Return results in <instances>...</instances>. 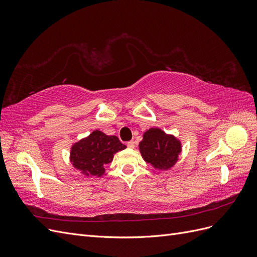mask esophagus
<instances>
[{"label": "esophagus", "mask_w": 257, "mask_h": 257, "mask_svg": "<svg viewBox=\"0 0 257 257\" xmlns=\"http://www.w3.org/2000/svg\"><path fill=\"white\" fill-rule=\"evenodd\" d=\"M127 147L128 148H131V149H133V148H135V143L133 142V141H131V142H127Z\"/></svg>", "instance_id": "34e87169"}]
</instances>
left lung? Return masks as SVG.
<instances>
[{
	"label": "left lung",
	"mask_w": 257,
	"mask_h": 257,
	"mask_svg": "<svg viewBox=\"0 0 257 257\" xmlns=\"http://www.w3.org/2000/svg\"><path fill=\"white\" fill-rule=\"evenodd\" d=\"M144 160L157 169L172 168L181 152V143L160 128H150L144 134L139 144Z\"/></svg>",
	"instance_id": "obj_1"
}]
</instances>
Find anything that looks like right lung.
<instances>
[{
	"instance_id": "1",
	"label": "right lung",
	"mask_w": 257,
	"mask_h": 257,
	"mask_svg": "<svg viewBox=\"0 0 257 257\" xmlns=\"http://www.w3.org/2000/svg\"><path fill=\"white\" fill-rule=\"evenodd\" d=\"M125 148L116 136L94 131L87 138L73 145L71 162L83 175L100 177L105 173L106 165L111 163L114 153Z\"/></svg>"
}]
</instances>
